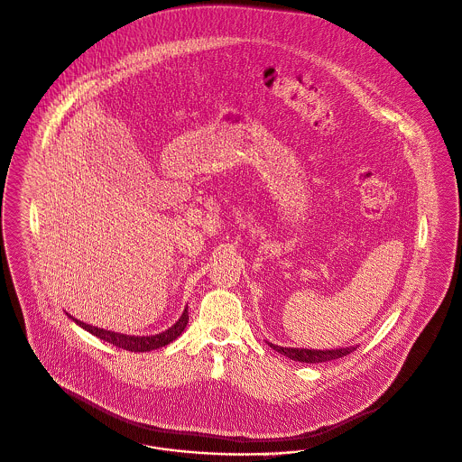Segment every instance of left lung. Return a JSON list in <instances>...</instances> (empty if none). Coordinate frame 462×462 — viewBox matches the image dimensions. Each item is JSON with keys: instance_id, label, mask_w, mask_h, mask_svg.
<instances>
[{"instance_id": "1", "label": "left lung", "mask_w": 462, "mask_h": 462, "mask_svg": "<svg viewBox=\"0 0 462 462\" xmlns=\"http://www.w3.org/2000/svg\"><path fill=\"white\" fill-rule=\"evenodd\" d=\"M269 346L284 356L297 360V362H306V364H319V362H328V360H336L341 356H346L352 352H356V346L350 348H336V350H308V348H283L278 345L269 343Z\"/></svg>"}]
</instances>
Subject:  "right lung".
I'll return each mask as SVG.
<instances>
[{
	"label": "right lung",
	"mask_w": 462,
	"mask_h": 462,
	"mask_svg": "<svg viewBox=\"0 0 462 462\" xmlns=\"http://www.w3.org/2000/svg\"><path fill=\"white\" fill-rule=\"evenodd\" d=\"M188 319L189 317H188V308H186L184 313L180 315V319L171 328H167L165 332L156 334V336H126V334H117V332H112V330H106V328H98V327L88 325V323H84L80 319H75V323H79L82 328H86L93 336H97V337L104 339L106 343L114 345L116 348H123V350H128V352H151V350H156V348H162V346L172 343L178 336H180V332L188 325Z\"/></svg>",
	"instance_id": "right-lung-1"
}]
</instances>
